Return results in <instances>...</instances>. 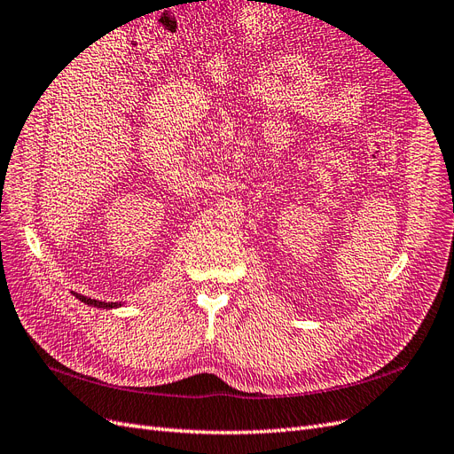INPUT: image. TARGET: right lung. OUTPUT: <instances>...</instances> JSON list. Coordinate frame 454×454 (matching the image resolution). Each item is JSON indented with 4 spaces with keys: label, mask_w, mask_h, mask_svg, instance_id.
<instances>
[{
    "label": "right lung",
    "mask_w": 454,
    "mask_h": 454,
    "mask_svg": "<svg viewBox=\"0 0 454 454\" xmlns=\"http://www.w3.org/2000/svg\"><path fill=\"white\" fill-rule=\"evenodd\" d=\"M75 297L83 301V303L92 305V307H98V309H114V307H119L117 303H104V301H96V299H90V297H85V295H79V294H75Z\"/></svg>",
    "instance_id": "right-lung-1"
}]
</instances>
